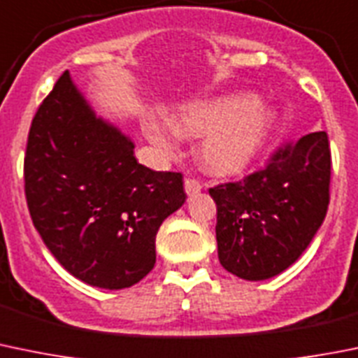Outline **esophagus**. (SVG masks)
I'll return each mask as SVG.
<instances>
[{"mask_svg":"<svg viewBox=\"0 0 358 358\" xmlns=\"http://www.w3.org/2000/svg\"><path fill=\"white\" fill-rule=\"evenodd\" d=\"M201 189H203V185H201L197 180L194 178H187L185 180V192L187 196H196V194L201 192Z\"/></svg>","mask_w":358,"mask_h":358,"instance_id":"34e87169","label":"esophagus"}]
</instances>
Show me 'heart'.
Returning a JSON list of instances; mask_svg holds the SVG:
<instances>
[{"mask_svg": "<svg viewBox=\"0 0 358 358\" xmlns=\"http://www.w3.org/2000/svg\"><path fill=\"white\" fill-rule=\"evenodd\" d=\"M271 122L264 103L243 96L190 103L169 119L173 131L157 117L143 120V133L162 152H173L176 136L201 138L197 155L213 175L245 171L260 154Z\"/></svg>", "mask_w": 358, "mask_h": 358, "instance_id": "obj_1", "label": "heart"}]
</instances>
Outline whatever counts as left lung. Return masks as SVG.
Masks as SVG:
<instances>
[{"label":"left lung","mask_w":358,"mask_h":358,"mask_svg":"<svg viewBox=\"0 0 358 358\" xmlns=\"http://www.w3.org/2000/svg\"><path fill=\"white\" fill-rule=\"evenodd\" d=\"M329 183L331 148L318 131L280 148L260 171L210 189L224 269L260 282L292 266L324 222Z\"/></svg>","instance_id":"left-lung-1"}]
</instances>
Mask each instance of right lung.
Segmentation results:
<instances>
[{
  "instance_id": "obj_1",
  "label": "right lung",
  "mask_w": 358,
  "mask_h": 358,
  "mask_svg": "<svg viewBox=\"0 0 358 358\" xmlns=\"http://www.w3.org/2000/svg\"><path fill=\"white\" fill-rule=\"evenodd\" d=\"M24 182L52 255L75 278L108 290L154 269L159 227L187 197L182 173L138 164L131 138L96 115L68 71L31 124Z\"/></svg>"
}]
</instances>
